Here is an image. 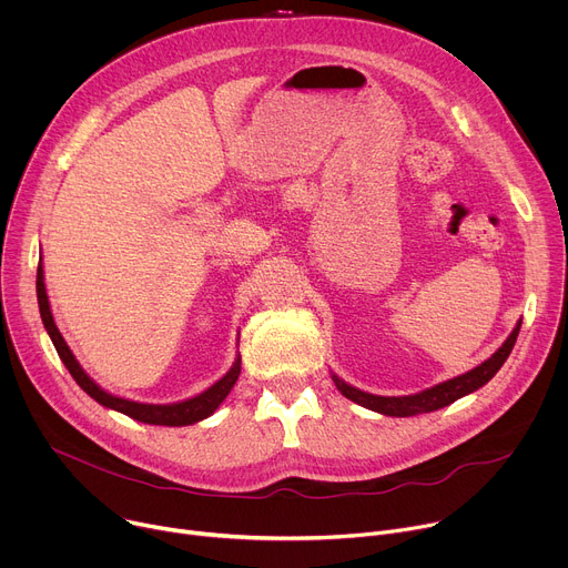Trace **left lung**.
<instances>
[{
	"instance_id": "1",
	"label": "left lung",
	"mask_w": 568,
	"mask_h": 568,
	"mask_svg": "<svg viewBox=\"0 0 568 568\" xmlns=\"http://www.w3.org/2000/svg\"><path fill=\"white\" fill-rule=\"evenodd\" d=\"M518 329H520V323L514 327V332L507 336V341L498 347V353H494L485 364H479L477 368H473V371H468L459 377H453L448 382H442V384H436L432 388H425V390H420V394H414V396H400V398L373 396V394H366V390H359L351 384H345L336 375H332V379L347 400H353V403H357L366 409H373L377 414H384V416H400L403 418V416H418V414L436 412V409L448 407L450 403L473 394V390H477L479 386H485L500 371V366L507 362L511 347L516 343Z\"/></svg>"
}]
</instances>
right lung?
<instances>
[{
  "label": "right lung",
  "mask_w": 568,
  "mask_h": 568,
  "mask_svg": "<svg viewBox=\"0 0 568 568\" xmlns=\"http://www.w3.org/2000/svg\"><path fill=\"white\" fill-rule=\"evenodd\" d=\"M36 293H38V307H40L42 325H45L61 362L65 364V368L70 371L74 382L91 398H95L100 405H104L109 409H115V412H120L129 418L141 420V423H150V425H168V427L193 425V423L211 416L217 409V405H221L227 398V394H230L232 386L236 384V379L241 375V357H239L234 362V366L230 368V373L217 379L211 388H206L204 394H200L191 400H184V403H174V405H145V403H134V400H124V398L111 396V394H106L104 388H100L89 375L83 373V368L79 366V362L70 353L68 343L63 341L59 327L54 325V318H52V312H50V300H48V293H45V280H42V266L40 264H38V275H36Z\"/></svg>",
  "instance_id": "obj_1"
}]
</instances>
